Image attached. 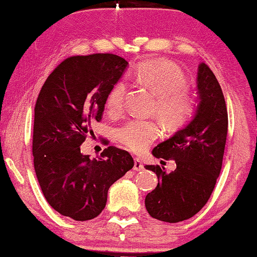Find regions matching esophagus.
Listing matches in <instances>:
<instances>
[{"label": "esophagus", "instance_id": "obj_1", "mask_svg": "<svg viewBox=\"0 0 257 257\" xmlns=\"http://www.w3.org/2000/svg\"><path fill=\"white\" fill-rule=\"evenodd\" d=\"M133 169H134V172H140V170L144 169L143 163H141V161L139 158L134 159V168Z\"/></svg>", "mask_w": 257, "mask_h": 257}]
</instances>
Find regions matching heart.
Masks as SVG:
<instances>
[{"instance_id": "1", "label": "heart", "mask_w": 257, "mask_h": 257, "mask_svg": "<svg viewBox=\"0 0 257 257\" xmlns=\"http://www.w3.org/2000/svg\"><path fill=\"white\" fill-rule=\"evenodd\" d=\"M133 81L157 94L153 112L169 129L182 128L193 118L198 108L196 95L187 89V77L175 63L150 59L138 64L132 73ZM126 83L114 82L106 94L105 106L111 114H118L124 107ZM161 125L156 120L135 118L120 125L117 139L135 153L146 151L161 137Z\"/></svg>"}]
</instances>
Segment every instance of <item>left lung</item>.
<instances>
[{"label":"left lung","instance_id":"8db88e82","mask_svg":"<svg viewBox=\"0 0 257 257\" xmlns=\"http://www.w3.org/2000/svg\"><path fill=\"white\" fill-rule=\"evenodd\" d=\"M200 102L192 122L153 149L156 158L174 159L176 169L166 173L159 166H146L157 174L158 185L145 198L153 219L179 222L192 217L206 204L222 167L228 128L223 93L206 64L198 70Z\"/></svg>","mask_w":257,"mask_h":257}]
</instances>
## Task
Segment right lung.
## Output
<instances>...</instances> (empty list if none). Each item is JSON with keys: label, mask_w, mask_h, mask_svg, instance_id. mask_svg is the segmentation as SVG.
Wrapping results in <instances>:
<instances>
[{"label": "right lung", "mask_w": 257, "mask_h": 257, "mask_svg": "<svg viewBox=\"0 0 257 257\" xmlns=\"http://www.w3.org/2000/svg\"><path fill=\"white\" fill-rule=\"evenodd\" d=\"M128 61L110 53L75 55L61 61L44 82L35 105L32 155L48 204L76 221L91 220L105 208L110 186L134 167L131 153L108 146L98 158L81 145L100 122L106 94Z\"/></svg>", "instance_id": "1"}]
</instances>
